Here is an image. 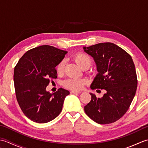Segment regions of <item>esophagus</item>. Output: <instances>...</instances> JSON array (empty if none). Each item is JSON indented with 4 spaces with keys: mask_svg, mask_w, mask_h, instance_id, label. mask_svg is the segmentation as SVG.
Instances as JSON below:
<instances>
[{
    "mask_svg": "<svg viewBox=\"0 0 148 148\" xmlns=\"http://www.w3.org/2000/svg\"><path fill=\"white\" fill-rule=\"evenodd\" d=\"M71 93H73V94H76V93L79 94V93H81V92H79V91H71Z\"/></svg>",
    "mask_w": 148,
    "mask_h": 148,
    "instance_id": "obj_1",
    "label": "esophagus"
}]
</instances>
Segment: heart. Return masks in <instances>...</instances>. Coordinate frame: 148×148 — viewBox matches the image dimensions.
Segmentation results:
<instances>
[{"label":"heart","mask_w":148,"mask_h":148,"mask_svg":"<svg viewBox=\"0 0 148 148\" xmlns=\"http://www.w3.org/2000/svg\"><path fill=\"white\" fill-rule=\"evenodd\" d=\"M75 61L80 67L84 68L89 67L92 64V60L90 56L85 54V53H79L75 55L74 56ZM65 66V61L62 60L56 66V71L58 73H62L64 71ZM86 83V81L83 79H79V78H69L64 81V84L69 89L73 90H79L82 89L84 84Z\"/></svg>","instance_id":"1"}]
</instances>
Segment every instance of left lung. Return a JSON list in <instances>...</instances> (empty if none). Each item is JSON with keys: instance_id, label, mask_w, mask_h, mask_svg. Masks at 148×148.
Instances as JSON below:
<instances>
[{"instance_id": "1", "label": "left lung", "mask_w": 148, "mask_h": 148, "mask_svg": "<svg viewBox=\"0 0 148 148\" xmlns=\"http://www.w3.org/2000/svg\"><path fill=\"white\" fill-rule=\"evenodd\" d=\"M83 49L93 58L98 72L91 89L106 92L102 98L90 93L92 99L84 106V111L97 123L115 122L126 113L136 95L137 79L133 60L125 50L111 42Z\"/></svg>"}]
</instances>
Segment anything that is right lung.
I'll use <instances>...</instances> for the list:
<instances>
[{"mask_svg": "<svg viewBox=\"0 0 148 148\" xmlns=\"http://www.w3.org/2000/svg\"><path fill=\"white\" fill-rule=\"evenodd\" d=\"M67 53L53 46H40L27 51L14 67L17 101L30 120L45 123L61 112L65 97L70 92L61 88L50 93L46 87L50 79L57 77L55 67Z\"/></svg>", "mask_w": 148, "mask_h": 148, "instance_id": "add662e5", "label": "right lung"}]
</instances>
